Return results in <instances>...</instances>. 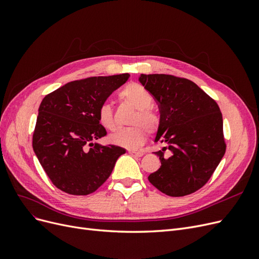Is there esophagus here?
<instances>
[{
	"label": "esophagus",
	"instance_id": "34e87169",
	"mask_svg": "<svg viewBox=\"0 0 259 259\" xmlns=\"http://www.w3.org/2000/svg\"><path fill=\"white\" fill-rule=\"evenodd\" d=\"M130 154H132L133 156H136V158H140V156H143L145 153L142 152V151H133V150H130L128 151Z\"/></svg>",
	"mask_w": 259,
	"mask_h": 259
}]
</instances>
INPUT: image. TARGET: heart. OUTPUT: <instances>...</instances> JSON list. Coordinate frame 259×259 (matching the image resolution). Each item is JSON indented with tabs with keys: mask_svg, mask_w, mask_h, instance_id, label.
<instances>
[{
	"mask_svg": "<svg viewBox=\"0 0 259 259\" xmlns=\"http://www.w3.org/2000/svg\"><path fill=\"white\" fill-rule=\"evenodd\" d=\"M120 98L136 109V113L132 117L133 126L121 128L110 136V142L114 145L135 149L142 146L146 140V131L140 123H143L149 133H154L159 127L160 117L150 108L153 104L151 93L143 85L131 83L120 92ZM98 121L103 127L108 131L115 128V121L112 107L104 103L98 108Z\"/></svg>",
	"mask_w": 259,
	"mask_h": 259,
	"instance_id": "1",
	"label": "heart"
}]
</instances>
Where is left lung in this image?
<instances>
[{
    "instance_id": "obj_1",
    "label": "left lung",
    "mask_w": 259,
    "mask_h": 259,
    "mask_svg": "<svg viewBox=\"0 0 259 259\" xmlns=\"http://www.w3.org/2000/svg\"><path fill=\"white\" fill-rule=\"evenodd\" d=\"M139 82L159 104L154 142L164 145L154 153L161 166L149 175V182L169 197L193 193L208 182L226 152L221 109L197 84L183 77L140 74Z\"/></svg>"
}]
</instances>
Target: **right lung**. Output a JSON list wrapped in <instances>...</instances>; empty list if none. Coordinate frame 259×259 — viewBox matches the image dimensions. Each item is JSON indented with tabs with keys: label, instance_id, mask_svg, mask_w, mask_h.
<instances>
[{
	"label": "right lung",
	"instance_id": "right-lung-1",
	"mask_svg": "<svg viewBox=\"0 0 259 259\" xmlns=\"http://www.w3.org/2000/svg\"><path fill=\"white\" fill-rule=\"evenodd\" d=\"M130 74L72 81L46 95L38 108L32 147L52 183L61 191L86 195L111 175L125 149L94 143L107 135L98 108Z\"/></svg>",
	"mask_w": 259,
	"mask_h": 259
}]
</instances>
